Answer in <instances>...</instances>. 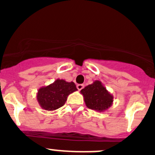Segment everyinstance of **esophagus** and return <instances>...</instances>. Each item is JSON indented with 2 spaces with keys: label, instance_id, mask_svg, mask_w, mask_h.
<instances>
[{
  "label": "esophagus",
  "instance_id": "1",
  "mask_svg": "<svg viewBox=\"0 0 155 155\" xmlns=\"http://www.w3.org/2000/svg\"><path fill=\"white\" fill-rule=\"evenodd\" d=\"M83 87H84V84H78L77 85V88L78 89V91H81Z\"/></svg>",
  "mask_w": 155,
  "mask_h": 155
}]
</instances>
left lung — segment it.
Listing matches in <instances>:
<instances>
[{"label": "left lung", "instance_id": "1", "mask_svg": "<svg viewBox=\"0 0 155 155\" xmlns=\"http://www.w3.org/2000/svg\"><path fill=\"white\" fill-rule=\"evenodd\" d=\"M84 102L88 109L104 112L113 105V96L100 81H94L91 84L81 89Z\"/></svg>", "mask_w": 155, "mask_h": 155}]
</instances>
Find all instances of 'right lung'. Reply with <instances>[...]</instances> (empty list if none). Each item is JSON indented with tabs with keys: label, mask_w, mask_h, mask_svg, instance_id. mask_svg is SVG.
<instances>
[{
	"label": "right lung",
	"mask_w": 155,
	"mask_h": 155,
	"mask_svg": "<svg viewBox=\"0 0 155 155\" xmlns=\"http://www.w3.org/2000/svg\"><path fill=\"white\" fill-rule=\"evenodd\" d=\"M77 90L73 81L57 79L52 84L40 87L37 92L36 98L42 109L53 111L62 107L68 95Z\"/></svg>",
	"instance_id": "right-lung-1"
}]
</instances>
